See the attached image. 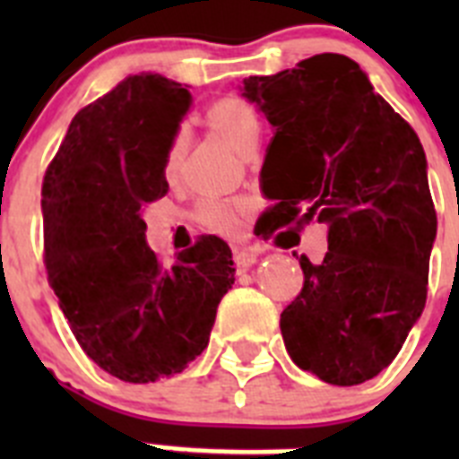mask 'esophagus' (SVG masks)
<instances>
[{
    "instance_id": "34e87169",
    "label": "esophagus",
    "mask_w": 459,
    "mask_h": 459,
    "mask_svg": "<svg viewBox=\"0 0 459 459\" xmlns=\"http://www.w3.org/2000/svg\"><path fill=\"white\" fill-rule=\"evenodd\" d=\"M255 262H257V255L253 250H234V264L238 271H248Z\"/></svg>"
}]
</instances>
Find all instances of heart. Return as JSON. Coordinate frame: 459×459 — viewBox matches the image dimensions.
<instances>
[{"mask_svg":"<svg viewBox=\"0 0 459 459\" xmlns=\"http://www.w3.org/2000/svg\"><path fill=\"white\" fill-rule=\"evenodd\" d=\"M206 121L222 140L238 153L243 149L259 140L262 133V119L259 112L248 103V100L230 96V99H221L206 109ZM184 135H174L168 147V156H165V177L174 179L179 174L181 158H184ZM197 221L209 230H216L222 234H234L241 227V218H238V206L234 202L218 200V197H206L197 204Z\"/></svg>","mask_w":459,"mask_h":459,"instance_id":"1","label":"heart"}]
</instances>
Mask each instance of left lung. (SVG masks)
Masks as SVG:
<instances>
[{
    "label": "left lung",
    "mask_w": 459,
    "mask_h": 459,
    "mask_svg": "<svg viewBox=\"0 0 459 459\" xmlns=\"http://www.w3.org/2000/svg\"><path fill=\"white\" fill-rule=\"evenodd\" d=\"M275 128L262 168L278 227H328L319 264L280 315L291 360L326 384L356 386L391 366L428 299L437 211L411 126L350 56L324 52L243 80Z\"/></svg>",
    "instance_id": "left-lung-1"
}]
</instances>
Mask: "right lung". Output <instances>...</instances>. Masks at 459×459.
Masks as SVG:
<instances>
[{"instance_id": "obj_1", "label": "right lung", "mask_w": 459, "mask_h": 459, "mask_svg": "<svg viewBox=\"0 0 459 459\" xmlns=\"http://www.w3.org/2000/svg\"><path fill=\"white\" fill-rule=\"evenodd\" d=\"M188 108L179 82L131 75L73 117L43 177L48 282L84 354L131 384L200 356L234 285L232 250L213 234L172 266L144 241L142 209L168 193L165 156Z\"/></svg>"}]
</instances>
